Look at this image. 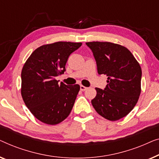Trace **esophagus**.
Wrapping results in <instances>:
<instances>
[{
	"label": "esophagus",
	"mask_w": 159,
	"mask_h": 159,
	"mask_svg": "<svg viewBox=\"0 0 159 159\" xmlns=\"http://www.w3.org/2000/svg\"><path fill=\"white\" fill-rule=\"evenodd\" d=\"M80 91H86V89H87V87L83 86V85H80Z\"/></svg>",
	"instance_id": "esophagus-1"
}]
</instances>
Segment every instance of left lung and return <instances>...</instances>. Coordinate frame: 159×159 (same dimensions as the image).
<instances>
[{
	"instance_id": "obj_1",
	"label": "left lung",
	"mask_w": 159,
	"mask_h": 159,
	"mask_svg": "<svg viewBox=\"0 0 159 159\" xmlns=\"http://www.w3.org/2000/svg\"><path fill=\"white\" fill-rule=\"evenodd\" d=\"M97 62L99 74L107 76L104 90L96 88L91 100L97 112L110 121L125 117L134 108L141 92L142 70L130 51L108 42H86Z\"/></svg>"
}]
</instances>
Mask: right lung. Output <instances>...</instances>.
Segmentation results:
<instances>
[{"instance_id": "add662e5", "label": "right lung", "mask_w": 159, "mask_h": 159, "mask_svg": "<svg viewBox=\"0 0 159 159\" xmlns=\"http://www.w3.org/2000/svg\"><path fill=\"white\" fill-rule=\"evenodd\" d=\"M81 42H57L36 49L21 70V97L34 117L55 125L70 115L80 90L79 84H58L55 77L63 74L71 53Z\"/></svg>"}]
</instances>
